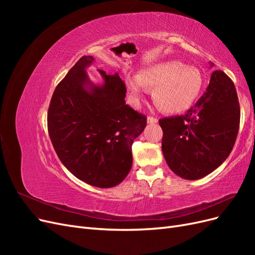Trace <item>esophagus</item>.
I'll return each instance as SVG.
<instances>
[{
	"instance_id": "1",
	"label": "esophagus",
	"mask_w": 255,
	"mask_h": 255,
	"mask_svg": "<svg viewBox=\"0 0 255 255\" xmlns=\"http://www.w3.org/2000/svg\"><path fill=\"white\" fill-rule=\"evenodd\" d=\"M146 120H148V123H152V125L158 122V119L156 117H153V116H149L148 119H146Z\"/></svg>"
}]
</instances>
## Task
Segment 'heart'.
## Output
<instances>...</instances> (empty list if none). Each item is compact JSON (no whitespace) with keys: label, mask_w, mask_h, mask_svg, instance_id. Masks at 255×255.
<instances>
[{"label":"heart","mask_w":255,"mask_h":255,"mask_svg":"<svg viewBox=\"0 0 255 255\" xmlns=\"http://www.w3.org/2000/svg\"><path fill=\"white\" fill-rule=\"evenodd\" d=\"M126 87L130 100L139 102L148 89L153 101L166 114H179L195 104L203 87L202 73L196 67L170 60L153 66L139 75H128Z\"/></svg>","instance_id":"heart-1"}]
</instances>
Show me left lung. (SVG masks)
Masks as SVG:
<instances>
[{
	"mask_svg": "<svg viewBox=\"0 0 255 255\" xmlns=\"http://www.w3.org/2000/svg\"><path fill=\"white\" fill-rule=\"evenodd\" d=\"M241 122L237 92L229 76L212 73L204 95L186 113L159 119L169 168L186 180L213 172L232 151Z\"/></svg>",
	"mask_w": 255,
	"mask_h": 255,
	"instance_id": "left-lung-1",
	"label": "left lung"
}]
</instances>
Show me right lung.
I'll return each mask as SVG.
<instances>
[{"instance_id": "obj_1", "label": "right lung", "mask_w": 255, "mask_h": 255, "mask_svg": "<svg viewBox=\"0 0 255 255\" xmlns=\"http://www.w3.org/2000/svg\"><path fill=\"white\" fill-rule=\"evenodd\" d=\"M94 60L81 57L58 83L48 111V130L69 171L92 186L110 188L129 172L132 144L146 117L126 104V84L118 73L99 70L102 86L88 80L85 68Z\"/></svg>"}]
</instances>
